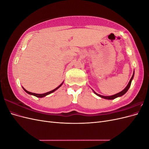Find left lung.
<instances>
[{
  "label": "left lung",
  "mask_w": 149,
  "mask_h": 149,
  "mask_svg": "<svg viewBox=\"0 0 149 149\" xmlns=\"http://www.w3.org/2000/svg\"><path fill=\"white\" fill-rule=\"evenodd\" d=\"M134 73H133V75H132V78H130V81H129V82L127 86L125 87V88L123 90V91H122L121 92H120V93H118V94H114V95L110 96H104L100 95V94H97L96 93H95L94 91V93H95V94H96V95H97L98 96H100V97H102V98H104V99H106V100H114V99H115V98H116V97L123 96V95H124V94L126 92H127V91H128V89H129V88H130V84H131L132 80L133 77H134Z\"/></svg>",
  "instance_id": "8db88e82"
}]
</instances>
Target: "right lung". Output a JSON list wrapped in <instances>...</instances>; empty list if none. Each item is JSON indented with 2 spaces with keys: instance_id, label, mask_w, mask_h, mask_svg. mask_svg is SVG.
<instances>
[{
  "instance_id": "add662e5",
  "label": "right lung",
  "mask_w": 149,
  "mask_h": 149,
  "mask_svg": "<svg viewBox=\"0 0 149 149\" xmlns=\"http://www.w3.org/2000/svg\"><path fill=\"white\" fill-rule=\"evenodd\" d=\"M62 84H63V83L59 86H58L56 88L54 89L53 90H52V91H49V92L46 93H43V94H36V93H31V92H29V91H26V90L25 89H24V88H23V89H24V91H25L26 93H27L29 94H31V95H33V96H36V97H45V96L48 95V94H51V93H53L54 91H55L57 89H58V88H59L62 85Z\"/></svg>"
}]
</instances>
